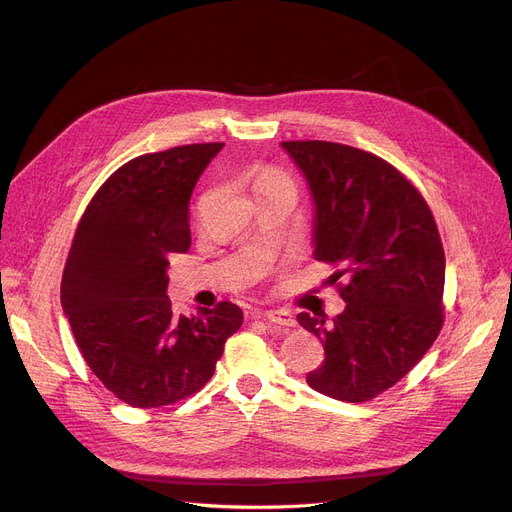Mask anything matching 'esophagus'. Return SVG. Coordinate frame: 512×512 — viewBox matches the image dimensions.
Listing matches in <instances>:
<instances>
[{"mask_svg":"<svg viewBox=\"0 0 512 512\" xmlns=\"http://www.w3.org/2000/svg\"><path fill=\"white\" fill-rule=\"evenodd\" d=\"M255 317H261V319L272 321V324H276V326H282V328H294V326H297V319H294V315H292L290 311H284V309H272V311H255Z\"/></svg>","mask_w":512,"mask_h":512,"instance_id":"obj_1","label":"esophagus"}]
</instances>
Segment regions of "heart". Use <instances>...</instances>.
<instances>
[{
    "label": "heart",
    "mask_w": 512,
    "mask_h": 512,
    "mask_svg": "<svg viewBox=\"0 0 512 512\" xmlns=\"http://www.w3.org/2000/svg\"><path fill=\"white\" fill-rule=\"evenodd\" d=\"M267 186H288L290 188V180L280 172H265V174H261V178L257 182V191L259 188H267Z\"/></svg>",
    "instance_id": "1"
}]
</instances>
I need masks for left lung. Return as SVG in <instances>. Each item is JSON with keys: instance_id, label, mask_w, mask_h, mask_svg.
Returning a JSON list of instances; mask_svg holds the SVG:
<instances>
[{"instance_id": "1", "label": "left lung", "mask_w": 512, "mask_h": 512, "mask_svg": "<svg viewBox=\"0 0 512 512\" xmlns=\"http://www.w3.org/2000/svg\"><path fill=\"white\" fill-rule=\"evenodd\" d=\"M282 149L313 199V255L340 267L330 284L346 280V307L332 321L297 315L326 351L307 384L363 402L405 378L440 334L446 259L434 215L378 155L328 141H288Z\"/></svg>"}]
</instances>
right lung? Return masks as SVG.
<instances>
[{
	"label": "right lung",
	"mask_w": 512,
	"mask_h": 512,
	"mask_svg": "<svg viewBox=\"0 0 512 512\" xmlns=\"http://www.w3.org/2000/svg\"><path fill=\"white\" fill-rule=\"evenodd\" d=\"M224 143L182 145L130 159L80 220L62 276V309L101 384L126 405L155 409L201 390L242 326L224 301L172 311L168 253L191 247L188 201Z\"/></svg>",
	"instance_id": "add662e5"
}]
</instances>
